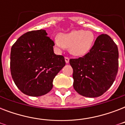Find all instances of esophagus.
Segmentation results:
<instances>
[{"label": "esophagus", "mask_w": 125, "mask_h": 125, "mask_svg": "<svg viewBox=\"0 0 125 125\" xmlns=\"http://www.w3.org/2000/svg\"><path fill=\"white\" fill-rule=\"evenodd\" d=\"M65 62H66L67 63H68L69 62V58L67 56L65 57Z\"/></svg>", "instance_id": "obj_1"}]
</instances>
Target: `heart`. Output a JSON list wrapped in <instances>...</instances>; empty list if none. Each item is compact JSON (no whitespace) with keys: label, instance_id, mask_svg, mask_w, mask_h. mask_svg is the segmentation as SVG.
Returning a JSON list of instances; mask_svg holds the SVG:
<instances>
[{"label":"heart","instance_id":"heart-1","mask_svg":"<svg viewBox=\"0 0 125 125\" xmlns=\"http://www.w3.org/2000/svg\"><path fill=\"white\" fill-rule=\"evenodd\" d=\"M95 41V35L90 30H73L67 34H59L54 43L60 49L69 48L74 56H82L91 49Z\"/></svg>","mask_w":125,"mask_h":125}]
</instances>
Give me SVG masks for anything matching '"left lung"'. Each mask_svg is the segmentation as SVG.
I'll use <instances>...</instances> for the list:
<instances>
[{
  "mask_svg": "<svg viewBox=\"0 0 125 125\" xmlns=\"http://www.w3.org/2000/svg\"><path fill=\"white\" fill-rule=\"evenodd\" d=\"M117 46L107 34L97 38L89 52L70 59L73 69V87L87 97H97L106 92L116 78L119 67Z\"/></svg>",
  "mask_w": 125,
  "mask_h": 125,
  "instance_id": "1",
  "label": "left lung"
}]
</instances>
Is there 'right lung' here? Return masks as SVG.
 Instances as JSON below:
<instances>
[{"label": "right lung", "mask_w": 125, "mask_h": 125, "mask_svg": "<svg viewBox=\"0 0 125 125\" xmlns=\"http://www.w3.org/2000/svg\"><path fill=\"white\" fill-rule=\"evenodd\" d=\"M54 45L44 30L26 32L12 45L11 74L24 94L39 97L52 89L54 78L65 65L64 57L54 53Z\"/></svg>", "instance_id": "right-lung-1"}]
</instances>
